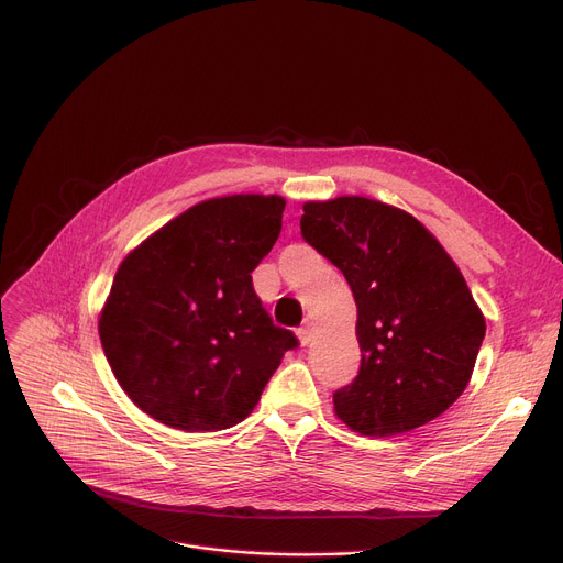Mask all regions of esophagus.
<instances>
[{
	"instance_id": "obj_1",
	"label": "esophagus",
	"mask_w": 563,
	"mask_h": 563,
	"mask_svg": "<svg viewBox=\"0 0 563 563\" xmlns=\"http://www.w3.org/2000/svg\"><path fill=\"white\" fill-rule=\"evenodd\" d=\"M299 340L303 346H308L312 342V321H306V327L299 329Z\"/></svg>"
}]
</instances>
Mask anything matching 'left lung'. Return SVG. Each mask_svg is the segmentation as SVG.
Here are the masks:
<instances>
[{
	"mask_svg": "<svg viewBox=\"0 0 563 563\" xmlns=\"http://www.w3.org/2000/svg\"><path fill=\"white\" fill-rule=\"evenodd\" d=\"M301 234L358 308L363 361L335 390V416L374 438L435 420L465 390L486 335L454 260L416 217L363 196L306 202Z\"/></svg>",
	"mask_w": 563,
	"mask_h": 563,
	"instance_id": "obj_1",
	"label": "left lung"
}]
</instances>
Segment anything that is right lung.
I'll return each instance as SVG.
<instances>
[{"instance_id": "add662e5", "label": "right lung", "mask_w": 563, "mask_h": 563, "mask_svg": "<svg viewBox=\"0 0 563 563\" xmlns=\"http://www.w3.org/2000/svg\"><path fill=\"white\" fill-rule=\"evenodd\" d=\"M283 210L280 196L202 200L118 266L100 342L125 395L162 424H240L299 344L266 314L251 278L278 240Z\"/></svg>"}]
</instances>
